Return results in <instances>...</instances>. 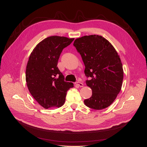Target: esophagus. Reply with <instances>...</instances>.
Returning <instances> with one entry per match:
<instances>
[{
  "label": "esophagus",
  "mask_w": 147,
  "mask_h": 147,
  "mask_svg": "<svg viewBox=\"0 0 147 147\" xmlns=\"http://www.w3.org/2000/svg\"><path fill=\"white\" fill-rule=\"evenodd\" d=\"M75 84H76V85H77V86H80V87H83V84L80 82H77L76 83H75Z\"/></svg>",
  "instance_id": "obj_1"
}]
</instances>
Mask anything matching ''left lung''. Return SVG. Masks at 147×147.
<instances>
[{"label": "left lung", "mask_w": 147, "mask_h": 147, "mask_svg": "<svg viewBox=\"0 0 147 147\" xmlns=\"http://www.w3.org/2000/svg\"><path fill=\"white\" fill-rule=\"evenodd\" d=\"M74 46L81 55L90 80L86 85L92 96L84 100L95 110L108 107L121 91L123 80V65L116 50L107 40L98 35H85L75 39Z\"/></svg>", "instance_id": "8db88e82"}]
</instances>
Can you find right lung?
Listing matches in <instances>:
<instances>
[{
  "label": "right lung",
  "mask_w": 147,
  "mask_h": 147,
  "mask_svg": "<svg viewBox=\"0 0 147 147\" xmlns=\"http://www.w3.org/2000/svg\"><path fill=\"white\" fill-rule=\"evenodd\" d=\"M74 38L54 35L38 43L31 53L26 69V81L30 93L43 108L61 107L67 91L74 87L64 81L57 62L63 49Z\"/></svg>",
  "instance_id": "right-lung-1"
}]
</instances>
